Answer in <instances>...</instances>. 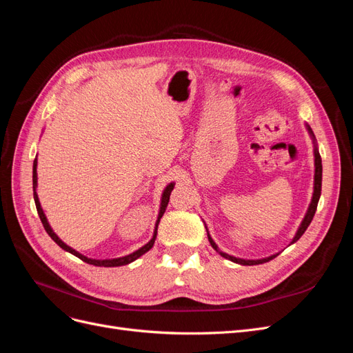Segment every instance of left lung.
<instances>
[{
  "instance_id": "left-lung-1",
  "label": "left lung",
  "mask_w": 353,
  "mask_h": 353,
  "mask_svg": "<svg viewBox=\"0 0 353 353\" xmlns=\"http://www.w3.org/2000/svg\"><path fill=\"white\" fill-rule=\"evenodd\" d=\"M306 126H307V125H306ZM307 131H309V134L312 135V138H315V137H314L312 130H311V128H309V126H307ZM314 153H315V184H314V196H312L311 205H309V209H307L306 215H305V218H303V221H302V223H301V227H299V230H297V232H296V236H294V239H293L292 244H293V243H296L299 239H301V237L303 236V232H305V231H306V228L309 227V223H311V221L314 219V215H315V212H316V206H318V200H319V196H321L323 163H321V156H319V153H318V148H316V145H315V150H314ZM208 237H209V241H210V245H212V248L215 249L221 256H223V258H225V259H230V261L236 262V263H240V265H259V263L270 262L271 259L276 258V254H272V256H270V258L258 259V261H245V259L234 258V256H230V254L223 253V252H221V250L218 249V245L215 244V241L212 240V237L209 236V232H208Z\"/></svg>"
}]
</instances>
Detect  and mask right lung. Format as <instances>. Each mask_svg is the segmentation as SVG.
<instances>
[{
	"instance_id": "add662e5",
	"label": "right lung",
	"mask_w": 353,
	"mask_h": 353,
	"mask_svg": "<svg viewBox=\"0 0 353 353\" xmlns=\"http://www.w3.org/2000/svg\"><path fill=\"white\" fill-rule=\"evenodd\" d=\"M37 159L34 160V175H32V181H34V199H35V205H37V210H38V215H39V219H41V222H42V225H44V228H46V231H47V234L48 236L54 240L60 248L63 249V250H66V252H69V253H72V254H74L77 256V258H79L81 261H83V262H87V263H90V265H94V266H105V268H112V266H122V265H128V263H131V262H134L135 259H138L140 258L141 254H144V253H147L148 250H150L152 248H153V244H154V240H156V236H157V225H159V222H160V218H162V215L165 213V210H166V206H168V203H169V196H170V191L174 190V184H169L166 188H165V191H163V194H162V203H160V212H159V216H157V222H156V228H154V234H153V239L148 241L145 245H143L141 249H138L137 252H134V253H131V254H128V256H123V258H117V259H104V261H99V259H90V258H87V256H83V254H81V253H78L77 250H73L72 248H69L68 244H65L63 243L56 234H54V231L51 230V227H50V223H48V221H47V218H46V215H44V212H42V209H41V205H39V200H38V194H37Z\"/></svg>"
}]
</instances>
